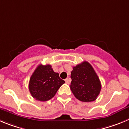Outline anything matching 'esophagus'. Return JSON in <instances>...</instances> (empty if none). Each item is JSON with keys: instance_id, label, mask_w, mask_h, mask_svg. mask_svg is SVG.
<instances>
[{"instance_id": "1", "label": "esophagus", "mask_w": 129, "mask_h": 129, "mask_svg": "<svg viewBox=\"0 0 129 129\" xmlns=\"http://www.w3.org/2000/svg\"><path fill=\"white\" fill-rule=\"evenodd\" d=\"M65 81H66V83H67V84H69V83H70V80L68 78H66V80H65Z\"/></svg>"}]
</instances>
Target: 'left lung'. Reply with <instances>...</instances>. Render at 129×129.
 Instances as JSON below:
<instances>
[{"label":"left lung","mask_w":129,"mask_h":129,"mask_svg":"<svg viewBox=\"0 0 129 129\" xmlns=\"http://www.w3.org/2000/svg\"><path fill=\"white\" fill-rule=\"evenodd\" d=\"M71 78V90L78 100L90 102L97 98L102 85L98 75L89 62L84 61L73 67Z\"/></svg>","instance_id":"left-lung-1"}]
</instances>
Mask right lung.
<instances>
[{
  "label": "right lung",
  "instance_id": "obj_1",
  "mask_svg": "<svg viewBox=\"0 0 129 129\" xmlns=\"http://www.w3.org/2000/svg\"><path fill=\"white\" fill-rule=\"evenodd\" d=\"M65 81L59 77L51 65L40 64L31 75L29 90L31 96L37 100L46 102L53 98Z\"/></svg>",
  "mask_w": 129,
  "mask_h": 129
}]
</instances>
